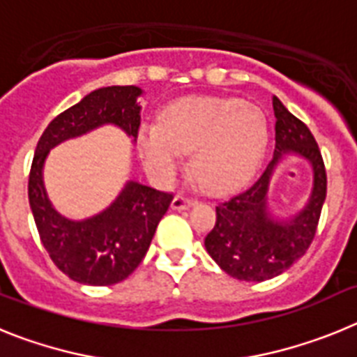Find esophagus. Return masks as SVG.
<instances>
[{
    "instance_id": "34e87169",
    "label": "esophagus",
    "mask_w": 357,
    "mask_h": 357,
    "mask_svg": "<svg viewBox=\"0 0 357 357\" xmlns=\"http://www.w3.org/2000/svg\"><path fill=\"white\" fill-rule=\"evenodd\" d=\"M193 204H197V200H195V198L185 197V195H176L172 202V207L176 211H181V209H188V207H191Z\"/></svg>"
}]
</instances>
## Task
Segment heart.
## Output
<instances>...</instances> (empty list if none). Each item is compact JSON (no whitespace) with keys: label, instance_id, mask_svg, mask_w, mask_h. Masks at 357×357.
Segmentation results:
<instances>
[{"label":"heart","instance_id":"obj_1","mask_svg":"<svg viewBox=\"0 0 357 357\" xmlns=\"http://www.w3.org/2000/svg\"><path fill=\"white\" fill-rule=\"evenodd\" d=\"M268 143L263 110L239 98L197 96L175 102L160 125L139 128L137 146L151 175L172 181L184 153L193 151L191 172L209 193H229L250 181Z\"/></svg>","mask_w":357,"mask_h":357}]
</instances>
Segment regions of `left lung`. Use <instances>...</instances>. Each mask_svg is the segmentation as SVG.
I'll return each instance as SVG.
<instances>
[{"label":"left lung","instance_id":"8db88e82","mask_svg":"<svg viewBox=\"0 0 357 357\" xmlns=\"http://www.w3.org/2000/svg\"><path fill=\"white\" fill-rule=\"evenodd\" d=\"M273 112L275 155L250 188L218 202L216 223L204 241L223 272L248 282H263L280 275L307 252L327 195L326 164L311 130L277 96H273ZM289 151L314 164L315 188L302 213L289 222H275L266 211L267 182L280 157Z\"/></svg>","mask_w":357,"mask_h":357}]
</instances>
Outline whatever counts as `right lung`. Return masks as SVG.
<instances>
[{"label": "right lung", "instance_id": "obj_1", "mask_svg": "<svg viewBox=\"0 0 357 357\" xmlns=\"http://www.w3.org/2000/svg\"><path fill=\"white\" fill-rule=\"evenodd\" d=\"M139 87L112 85L91 94L61 112L40 135L28 176V200L40 243L55 266L69 279L89 286H110L127 279L139 266L173 193L128 182L118 200L102 214L69 222L50 204L43 185V164L48 151L69 137L103 123H114L132 137L141 127Z\"/></svg>", "mask_w": 357, "mask_h": 357}]
</instances>
